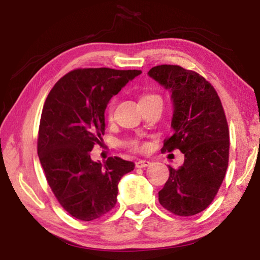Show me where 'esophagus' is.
Returning a JSON list of instances; mask_svg holds the SVG:
<instances>
[{
    "label": "esophagus",
    "mask_w": 260,
    "mask_h": 260,
    "mask_svg": "<svg viewBox=\"0 0 260 260\" xmlns=\"http://www.w3.org/2000/svg\"><path fill=\"white\" fill-rule=\"evenodd\" d=\"M149 165H151V162L146 159H139L135 162V166L138 167V169H143V167H147Z\"/></svg>",
    "instance_id": "esophagus-1"
}]
</instances>
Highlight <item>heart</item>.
<instances>
[{
	"label": "heart",
	"instance_id": "obj_1",
	"mask_svg": "<svg viewBox=\"0 0 260 260\" xmlns=\"http://www.w3.org/2000/svg\"><path fill=\"white\" fill-rule=\"evenodd\" d=\"M157 100L161 101L159 95L151 94V93H146V94H143L142 96H141L140 102L141 103H147V102H151V101H157ZM113 109H114V99L110 100V102L108 103L107 108H105V114H107L108 118H111L112 117ZM126 146L128 147V148H131L132 150H134V151H141V150H143L144 148H146V144L142 143V142H140L139 140H131V141H128V142L126 143Z\"/></svg>",
	"mask_w": 260,
	"mask_h": 260
}]
</instances>
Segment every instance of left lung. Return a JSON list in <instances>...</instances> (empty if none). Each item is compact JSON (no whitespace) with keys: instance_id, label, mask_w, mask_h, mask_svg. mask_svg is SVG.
Wrapping results in <instances>:
<instances>
[{"instance_id":"obj_1","label":"left lung","mask_w":260,"mask_h":260,"mask_svg":"<svg viewBox=\"0 0 260 260\" xmlns=\"http://www.w3.org/2000/svg\"><path fill=\"white\" fill-rule=\"evenodd\" d=\"M148 74L172 94L173 134L161 152L179 149L184 155L179 169L169 166L158 200L175 215L197 214L212 203L228 166L230 131L221 101L205 78L179 65H158Z\"/></svg>"}]
</instances>
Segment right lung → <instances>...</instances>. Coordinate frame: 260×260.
<instances>
[{
  "label": "right lung",
  "mask_w": 260,
  "mask_h": 260,
  "mask_svg": "<svg viewBox=\"0 0 260 260\" xmlns=\"http://www.w3.org/2000/svg\"><path fill=\"white\" fill-rule=\"evenodd\" d=\"M140 70L77 69L52 87L43 105L38 155L47 182L65 211L82 221L110 212L117 203L118 182L134 162L109 157L93 161L90 151L104 135L110 99Z\"/></svg>",
  "instance_id": "add662e5"
}]
</instances>
